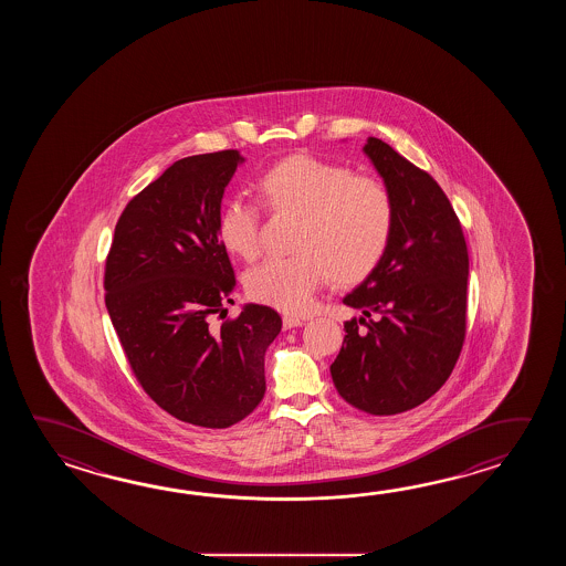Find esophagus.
<instances>
[{
	"mask_svg": "<svg viewBox=\"0 0 566 566\" xmlns=\"http://www.w3.org/2000/svg\"><path fill=\"white\" fill-rule=\"evenodd\" d=\"M303 324H305V319H301V317H293V315H285V317H283V327H285V329L300 327V325Z\"/></svg>",
	"mask_w": 566,
	"mask_h": 566,
	"instance_id": "obj_1",
	"label": "esophagus"
}]
</instances>
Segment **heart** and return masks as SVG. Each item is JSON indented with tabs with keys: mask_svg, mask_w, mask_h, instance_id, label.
<instances>
[{
	"mask_svg": "<svg viewBox=\"0 0 566 566\" xmlns=\"http://www.w3.org/2000/svg\"><path fill=\"white\" fill-rule=\"evenodd\" d=\"M261 202L300 217L291 256L266 259L247 273L254 301L281 312L305 313L325 279L356 285L382 263L397 227V206L382 181L313 156H291L256 181ZM259 206L232 198L218 217V237L229 253L253 261L261 249Z\"/></svg>",
	"mask_w": 566,
	"mask_h": 566,
	"instance_id": "b5f03b06",
	"label": "heart"
}]
</instances>
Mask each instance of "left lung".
I'll use <instances>...</instances> for the list:
<instances>
[{"mask_svg":"<svg viewBox=\"0 0 566 566\" xmlns=\"http://www.w3.org/2000/svg\"><path fill=\"white\" fill-rule=\"evenodd\" d=\"M361 151L395 198L382 263L344 297L361 310L329 366L339 397L368 415L415 409L446 385L465 339L470 256L441 186L382 139Z\"/></svg>","mask_w":566,"mask_h":566,"instance_id":"left-lung-1","label":"left lung"}]
</instances>
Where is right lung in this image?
Wrapping results in <instances>:
<instances>
[{
  "label": "right lung",
  "mask_w": 566,
  "mask_h": 566,
  "mask_svg": "<svg viewBox=\"0 0 566 566\" xmlns=\"http://www.w3.org/2000/svg\"><path fill=\"white\" fill-rule=\"evenodd\" d=\"M237 149L178 159L117 220L105 265V305L135 378L171 417L227 429L265 397V352L281 317L249 303L227 313L237 285L218 237Z\"/></svg>",
  "instance_id": "1"
}]
</instances>
